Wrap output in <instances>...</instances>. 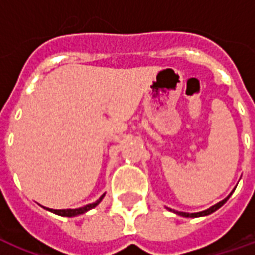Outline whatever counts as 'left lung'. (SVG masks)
Masks as SVG:
<instances>
[{"mask_svg":"<svg viewBox=\"0 0 255 255\" xmlns=\"http://www.w3.org/2000/svg\"><path fill=\"white\" fill-rule=\"evenodd\" d=\"M230 195H231V194H230ZM230 195H229L227 198H225V199L219 202V203H217V205L211 206L210 209L205 210V211H199V213H183V211H175V213L178 214V215H182V217H186V218H197V217H205V215H209V214L214 213V211H217L219 207H222V206L226 203L227 199L230 198Z\"/></svg>","mask_w":255,"mask_h":255,"instance_id":"left-lung-1","label":"left lung"}]
</instances>
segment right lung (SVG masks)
<instances>
[{
    "label": "right lung",
    "mask_w": 255,
    "mask_h": 255,
    "mask_svg": "<svg viewBox=\"0 0 255 255\" xmlns=\"http://www.w3.org/2000/svg\"><path fill=\"white\" fill-rule=\"evenodd\" d=\"M104 195L106 194H103L102 197L99 198L96 202H93V203H89V205L84 206V207H79V209H64V210H54V209H48V207H44V209L49 210V211H52V213L57 214V215H61V217H76V215H80V214H84L87 213L88 210L93 209V207H96L100 202H102V199L104 198Z\"/></svg>",
    "instance_id": "1"
}]
</instances>
